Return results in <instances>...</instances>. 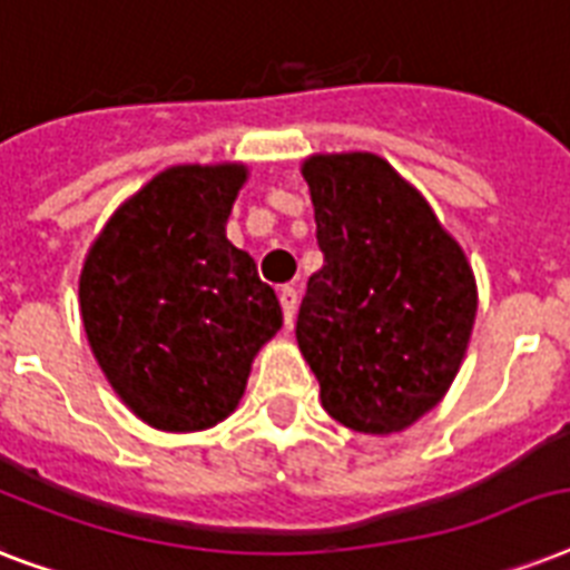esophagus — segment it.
Wrapping results in <instances>:
<instances>
[{
    "mask_svg": "<svg viewBox=\"0 0 570 570\" xmlns=\"http://www.w3.org/2000/svg\"><path fill=\"white\" fill-rule=\"evenodd\" d=\"M281 307H284L286 325H293L295 311H298V293H295L293 286H284V289H281Z\"/></svg>",
    "mask_w": 570,
    "mask_h": 570,
    "instance_id": "1",
    "label": "esophagus"
}]
</instances>
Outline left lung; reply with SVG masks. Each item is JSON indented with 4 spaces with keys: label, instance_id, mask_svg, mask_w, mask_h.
I'll return each mask as SVG.
<instances>
[{
    "label": "left lung",
    "instance_id": "left-lung-1",
    "mask_svg": "<svg viewBox=\"0 0 570 570\" xmlns=\"http://www.w3.org/2000/svg\"><path fill=\"white\" fill-rule=\"evenodd\" d=\"M322 268L295 337L322 405L366 434L402 432L450 390L476 320L464 250L373 154L311 156L302 168Z\"/></svg>",
    "mask_w": 570,
    "mask_h": 570
}]
</instances>
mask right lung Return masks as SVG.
<instances>
[{
	"instance_id": "add662e5",
	"label": "right lung",
	"mask_w": 570,
	"mask_h": 570,
	"mask_svg": "<svg viewBox=\"0 0 570 570\" xmlns=\"http://www.w3.org/2000/svg\"><path fill=\"white\" fill-rule=\"evenodd\" d=\"M245 165H177L132 195L79 277L88 343L147 425L200 432L245 393L250 361L284 322L257 263L224 224Z\"/></svg>"
}]
</instances>
